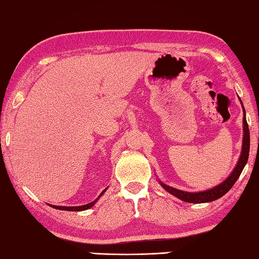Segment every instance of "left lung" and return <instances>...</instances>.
<instances>
[{
    "instance_id": "1",
    "label": "left lung",
    "mask_w": 259,
    "mask_h": 259,
    "mask_svg": "<svg viewBox=\"0 0 259 259\" xmlns=\"http://www.w3.org/2000/svg\"><path fill=\"white\" fill-rule=\"evenodd\" d=\"M239 100H240L242 109H243V118H242L243 138H242V145H241V153H240V157H239V160H238L235 169H233L231 174L228 176V178L226 180H223L221 184L217 185V186H214V187L206 189V190H202V192H185V190H180V189L169 186V185H165L161 182V180L158 179L159 184L161 185V187H163L164 190H167L168 193L174 195L175 197L182 199V201H184V202L197 203V204L215 201V199H219L220 197H222L224 194H227L229 190L231 189V187L235 185L237 179L239 178V176H240V174L242 172L243 168H245L248 157H249V146H250L249 128H248V124L246 120L245 107H243V105H242L241 99L239 98Z\"/></svg>"
}]
</instances>
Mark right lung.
Segmentation results:
<instances>
[{"instance_id":"1","label":"right lung","mask_w":259,"mask_h":259,"mask_svg":"<svg viewBox=\"0 0 259 259\" xmlns=\"http://www.w3.org/2000/svg\"><path fill=\"white\" fill-rule=\"evenodd\" d=\"M107 190V188L106 189H104L101 192V194L99 195L98 197H97L94 202H91V203H88V204H85V205H80V206H57V205H51V204H48V205L50 206H52V207H54V208H57V209H63V211H72V212H77V211H84V209H88V208H90V207H92L95 205V204L98 202V199L102 196V195H104V193L106 192Z\"/></svg>"}]
</instances>
